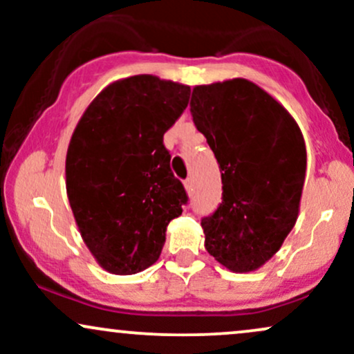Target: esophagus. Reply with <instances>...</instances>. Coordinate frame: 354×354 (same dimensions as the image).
I'll return each instance as SVG.
<instances>
[{"label": "esophagus", "mask_w": 354, "mask_h": 354, "mask_svg": "<svg viewBox=\"0 0 354 354\" xmlns=\"http://www.w3.org/2000/svg\"><path fill=\"white\" fill-rule=\"evenodd\" d=\"M185 188H186V191H188V193H191V191H193V180H191V178H188V180H185Z\"/></svg>", "instance_id": "esophagus-1"}]
</instances>
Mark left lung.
Masks as SVG:
<instances>
[{
  "label": "left lung",
  "mask_w": 354,
  "mask_h": 354,
  "mask_svg": "<svg viewBox=\"0 0 354 354\" xmlns=\"http://www.w3.org/2000/svg\"><path fill=\"white\" fill-rule=\"evenodd\" d=\"M191 115L216 156L223 201L201 219L206 251L233 273L261 268L299 213L306 146L293 116L243 78L193 88Z\"/></svg>",
  "instance_id": "obj_1"
}]
</instances>
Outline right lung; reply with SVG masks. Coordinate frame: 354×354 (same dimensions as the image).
I'll return each mask as SVG.
<instances>
[{
  "mask_svg": "<svg viewBox=\"0 0 354 354\" xmlns=\"http://www.w3.org/2000/svg\"><path fill=\"white\" fill-rule=\"evenodd\" d=\"M191 88L153 75L115 81L91 101L66 153V193L84 245L113 274L158 261L166 226L188 196L169 168L163 135Z\"/></svg>",
  "mask_w": 354,
  "mask_h": 354,
  "instance_id": "1",
  "label": "right lung"
}]
</instances>
